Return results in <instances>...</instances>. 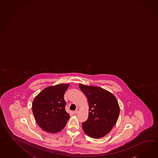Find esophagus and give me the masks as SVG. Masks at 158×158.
Masks as SVG:
<instances>
[{"mask_svg":"<svg viewBox=\"0 0 158 158\" xmlns=\"http://www.w3.org/2000/svg\"><path fill=\"white\" fill-rule=\"evenodd\" d=\"M79 110H80V109H79V108H77V109L75 110V111H74V114H77V113H79Z\"/></svg>","mask_w":158,"mask_h":158,"instance_id":"1","label":"esophagus"}]
</instances>
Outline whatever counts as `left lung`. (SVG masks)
Listing matches in <instances>:
<instances>
[{
    "mask_svg": "<svg viewBox=\"0 0 158 158\" xmlns=\"http://www.w3.org/2000/svg\"><path fill=\"white\" fill-rule=\"evenodd\" d=\"M87 97L89 115L82 123L84 132L90 137L100 139L108 134L116 124L120 108L116 97L102 88L79 84Z\"/></svg>",
    "mask_w": 158,
    "mask_h": 158,
    "instance_id": "1",
    "label": "left lung"
}]
</instances>
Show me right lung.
<instances>
[{"instance_id":"add662e5","label":"right lung","mask_w":158,"mask_h":158,"mask_svg":"<svg viewBox=\"0 0 158 158\" xmlns=\"http://www.w3.org/2000/svg\"><path fill=\"white\" fill-rule=\"evenodd\" d=\"M69 84H60L42 90L32 102V112L37 124L45 132L61 131L70 115L65 110L64 94Z\"/></svg>"}]
</instances>
